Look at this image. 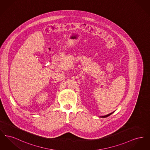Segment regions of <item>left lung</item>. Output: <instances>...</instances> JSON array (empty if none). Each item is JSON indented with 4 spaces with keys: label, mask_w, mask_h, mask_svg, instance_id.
Here are the masks:
<instances>
[{
    "label": "left lung",
    "mask_w": 150,
    "mask_h": 150,
    "mask_svg": "<svg viewBox=\"0 0 150 150\" xmlns=\"http://www.w3.org/2000/svg\"><path fill=\"white\" fill-rule=\"evenodd\" d=\"M113 112H112V113H110V114H109L107 115H105V116H100L101 117H106L107 116H110V115L112 114Z\"/></svg>",
    "instance_id": "1"
}]
</instances>
